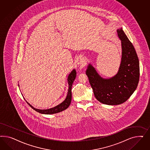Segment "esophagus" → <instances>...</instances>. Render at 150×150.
<instances>
[{"mask_svg": "<svg viewBox=\"0 0 150 150\" xmlns=\"http://www.w3.org/2000/svg\"><path fill=\"white\" fill-rule=\"evenodd\" d=\"M77 64L81 65H85V59L83 57L82 55H79L77 57Z\"/></svg>", "mask_w": 150, "mask_h": 150, "instance_id": "obj_1", "label": "esophagus"}]
</instances>
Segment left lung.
I'll return each mask as SVG.
<instances>
[{"instance_id": "1", "label": "left lung", "mask_w": 150, "mask_h": 150, "mask_svg": "<svg viewBox=\"0 0 150 150\" xmlns=\"http://www.w3.org/2000/svg\"><path fill=\"white\" fill-rule=\"evenodd\" d=\"M117 33L122 46V62L118 74L109 79H103L91 65L86 71L96 98L105 105H120L127 101L139 81V61L135 50L122 28L117 30Z\"/></svg>"}]
</instances>
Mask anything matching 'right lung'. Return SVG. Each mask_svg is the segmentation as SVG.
I'll return each mask as SVG.
<instances>
[{"mask_svg": "<svg viewBox=\"0 0 150 150\" xmlns=\"http://www.w3.org/2000/svg\"><path fill=\"white\" fill-rule=\"evenodd\" d=\"M76 76V71H75V70H73V71H71V73L69 74L68 78V81L69 87L68 92L67 98L62 103L55 106V107L48 109H36V108H35L33 107H32L31 105H30L28 102H27V101H26V102H27V104L32 108V109H34L35 110H36V112L38 113H40L52 114L57 113L63 111L64 110L68 108L69 106L70 105L71 100V87H72L73 82L74 81Z\"/></svg>", "mask_w": 150, "mask_h": 150, "instance_id": "add662e5", "label": "right lung"}]
</instances>
